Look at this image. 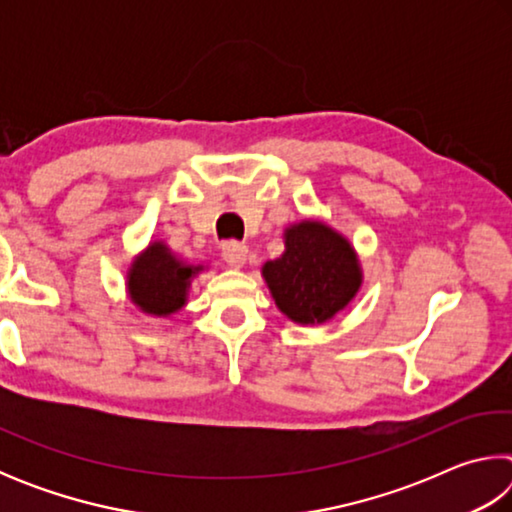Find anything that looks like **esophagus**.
<instances>
[{"mask_svg": "<svg viewBox=\"0 0 512 512\" xmlns=\"http://www.w3.org/2000/svg\"><path fill=\"white\" fill-rule=\"evenodd\" d=\"M221 255L225 259V264L232 266V268H241L246 264V257H248V248L244 244H239V241H230V244H225Z\"/></svg>", "mask_w": 512, "mask_h": 512, "instance_id": "obj_1", "label": "esophagus"}]
</instances>
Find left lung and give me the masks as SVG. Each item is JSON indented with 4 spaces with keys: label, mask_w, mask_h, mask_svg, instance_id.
Listing matches in <instances>:
<instances>
[{
    "label": "left lung",
    "mask_w": 512,
    "mask_h": 512,
    "mask_svg": "<svg viewBox=\"0 0 512 512\" xmlns=\"http://www.w3.org/2000/svg\"><path fill=\"white\" fill-rule=\"evenodd\" d=\"M277 309L293 323L320 325L350 305L363 273L350 241L323 221L284 230V253L262 268Z\"/></svg>",
    "instance_id": "left-lung-1"
}]
</instances>
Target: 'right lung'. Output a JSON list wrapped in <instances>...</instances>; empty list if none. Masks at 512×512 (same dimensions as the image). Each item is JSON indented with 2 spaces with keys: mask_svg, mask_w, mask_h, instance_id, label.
I'll list each match as a JSON object with an SVG mask.
<instances>
[{
  "mask_svg": "<svg viewBox=\"0 0 512 512\" xmlns=\"http://www.w3.org/2000/svg\"><path fill=\"white\" fill-rule=\"evenodd\" d=\"M201 271V264H189L173 255L167 244L153 241L131 264L128 296L144 314L167 318L185 307L189 284Z\"/></svg>",
  "mask_w": 512,
  "mask_h": 512,
  "instance_id": "1",
  "label": "right lung"
}]
</instances>
